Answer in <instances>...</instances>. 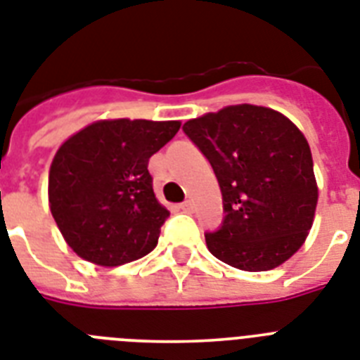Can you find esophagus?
Listing matches in <instances>:
<instances>
[{
    "instance_id": "34e87169",
    "label": "esophagus",
    "mask_w": 360,
    "mask_h": 360,
    "mask_svg": "<svg viewBox=\"0 0 360 360\" xmlns=\"http://www.w3.org/2000/svg\"><path fill=\"white\" fill-rule=\"evenodd\" d=\"M181 209H183V210H192V207H194V203H192V201H185V203H181Z\"/></svg>"
}]
</instances>
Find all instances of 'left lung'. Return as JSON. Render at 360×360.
Returning <instances> with one entry per match:
<instances>
[{"mask_svg": "<svg viewBox=\"0 0 360 360\" xmlns=\"http://www.w3.org/2000/svg\"><path fill=\"white\" fill-rule=\"evenodd\" d=\"M209 159L224 198V224L207 233L216 259L244 271L274 270L309 236L318 203L305 134L261 105H229L183 125Z\"/></svg>", "mask_w": 360, "mask_h": 360, "instance_id": "left-lung-1", "label": "left lung"}]
</instances>
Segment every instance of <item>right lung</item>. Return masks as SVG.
Listing matches in <instances>:
<instances>
[{"mask_svg":"<svg viewBox=\"0 0 360 360\" xmlns=\"http://www.w3.org/2000/svg\"><path fill=\"white\" fill-rule=\"evenodd\" d=\"M179 127L177 120H98L60 144L49 168V209L81 259L110 268L155 250L170 210L155 195L148 162Z\"/></svg>","mask_w":360,"mask_h":360,"instance_id":"1","label":"right lung"}]
</instances>
